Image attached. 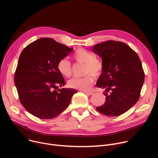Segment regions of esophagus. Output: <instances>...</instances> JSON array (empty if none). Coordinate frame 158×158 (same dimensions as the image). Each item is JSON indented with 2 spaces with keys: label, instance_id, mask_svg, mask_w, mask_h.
<instances>
[{
  "label": "esophagus",
  "instance_id": "obj_1",
  "mask_svg": "<svg viewBox=\"0 0 158 158\" xmlns=\"http://www.w3.org/2000/svg\"><path fill=\"white\" fill-rule=\"evenodd\" d=\"M83 92L86 94L87 95H93V93L92 92H87V91H83Z\"/></svg>",
  "mask_w": 158,
  "mask_h": 158
}]
</instances>
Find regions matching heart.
<instances>
[{
  "mask_svg": "<svg viewBox=\"0 0 158 158\" xmlns=\"http://www.w3.org/2000/svg\"><path fill=\"white\" fill-rule=\"evenodd\" d=\"M73 60L81 63H84V73H90L94 77L100 75L103 69V64L101 60L95 58L94 54L85 49H79L73 56ZM57 67L60 73L66 77H69L72 74V66L70 61L63 58L57 63ZM94 78L88 74L82 77H73L68 82L70 88L80 90H88L93 84Z\"/></svg>",
  "mask_w": 158,
  "mask_h": 158,
  "instance_id": "heart-1",
  "label": "heart"
}]
</instances>
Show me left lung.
<instances>
[{
  "label": "left lung",
  "mask_w": 158,
  "mask_h": 158,
  "mask_svg": "<svg viewBox=\"0 0 158 158\" xmlns=\"http://www.w3.org/2000/svg\"><path fill=\"white\" fill-rule=\"evenodd\" d=\"M92 51L101 57L103 69L96 86L105 89L106 100L97 107L103 114L116 117L127 111L138 101L145 74L138 54L127 44L106 41Z\"/></svg>",
  "instance_id": "1"
}]
</instances>
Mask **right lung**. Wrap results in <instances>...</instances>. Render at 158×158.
Instances as JSON below:
<instances>
[{
	"label": "right lung",
	"mask_w": 158,
	"mask_h": 158,
	"mask_svg": "<svg viewBox=\"0 0 158 158\" xmlns=\"http://www.w3.org/2000/svg\"><path fill=\"white\" fill-rule=\"evenodd\" d=\"M73 51L54 40L42 38L22 52L15 73V85L20 101L29 113L41 119L55 118L67 107L73 94L65 85L57 63Z\"/></svg>",
	"instance_id": "obj_1"
}]
</instances>
